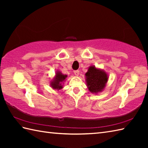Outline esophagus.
I'll return each mask as SVG.
<instances>
[{
  "instance_id": "esophagus-1",
  "label": "esophagus",
  "mask_w": 148,
  "mask_h": 148,
  "mask_svg": "<svg viewBox=\"0 0 148 148\" xmlns=\"http://www.w3.org/2000/svg\"><path fill=\"white\" fill-rule=\"evenodd\" d=\"M74 73L75 75H76V76H79V71H78V70L74 71Z\"/></svg>"
}]
</instances>
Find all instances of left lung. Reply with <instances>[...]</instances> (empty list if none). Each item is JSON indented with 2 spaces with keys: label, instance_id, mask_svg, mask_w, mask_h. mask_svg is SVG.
Here are the masks:
<instances>
[{
  "label": "left lung",
  "instance_id": "1",
  "mask_svg": "<svg viewBox=\"0 0 148 148\" xmlns=\"http://www.w3.org/2000/svg\"><path fill=\"white\" fill-rule=\"evenodd\" d=\"M108 74L104 71L91 65L85 74V81L88 89L91 93L98 94L106 88L108 81Z\"/></svg>",
  "mask_w": 148,
  "mask_h": 148
}]
</instances>
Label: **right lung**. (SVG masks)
Instances as JSON below:
<instances>
[{
	"label": "right lung",
	"instance_id": "1",
	"mask_svg": "<svg viewBox=\"0 0 148 148\" xmlns=\"http://www.w3.org/2000/svg\"><path fill=\"white\" fill-rule=\"evenodd\" d=\"M67 77V75L63 74L60 71H56V73L54 77L50 81L49 86H51L53 90L59 91L64 88V82Z\"/></svg>",
	"mask_w": 148,
	"mask_h": 148
}]
</instances>
